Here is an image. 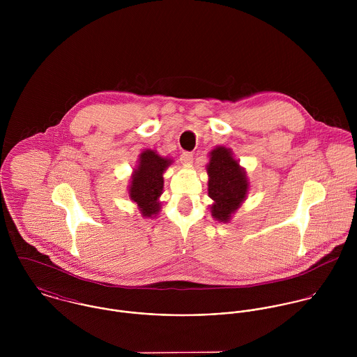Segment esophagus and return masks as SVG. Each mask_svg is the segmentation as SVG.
<instances>
[{"instance_id":"1","label":"esophagus","mask_w":357,"mask_h":357,"mask_svg":"<svg viewBox=\"0 0 357 357\" xmlns=\"http://www.w3.org/2000/svg\"><path fill=\"white\" fill-rule=\"evenodd\" d=\"M181 160L184 162V163H192V160H194V155L192 153H181Z\"/></svg>"}]
</instances>
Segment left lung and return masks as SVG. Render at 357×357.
I'll return each instance as SVG.
<instances>
[{
	"instance_id": "left-lung-1",
	"label": "left lung",
	"mask_w": 357,
	"mask_h": 357,
	"mask_svg": "<svg viewBox=\"0 0 357 357\" xmlns=\"http://www.w3.org/2000/svg\"><path fill=\"white\" fill-rule=\"evenodd\" d=\"M208 174V197L213 199L210 213L220 222H228L241 207L249 191L245 169L234 158L231 149L215 147L206 166Z\"/></svg>"
}]
</instances>
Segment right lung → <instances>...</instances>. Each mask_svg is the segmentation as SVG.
<instances>
[{"mask_svg":"<svg viewBox=\"0 0 357 357\" xmlns=\"http://www.w3.org/2000/svg\"><path fill=\"white\" fill-rule=\"evenodd\" d=\"M172 162V159L162 158L153 150L140 153L139 165L132 174L129 198L137 204L146 218H153L160 210L159 197L163 191V173Z\"/></svg>","mask_w":357,"mask_h":357,"instance_id":"1","label":"right lung"}]
</instances>
